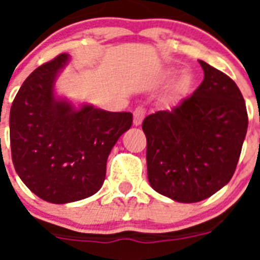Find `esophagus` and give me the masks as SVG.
<instances>
[{"instance_id": "obj_1", "label": "esophagus", "mask_w": 260, "mask_h": 260, "mask_svg": "<svg viewBox=\"0 0 260 260\" xmlns=\"http://www.w3.org/2000/svg\"><path fill=\"white\" fill-rule=\"evenodd\" d=\"M144 116H146V109L143 107H137L134 110V125H141L143 121Z\"/></svg>"}]
</instances>
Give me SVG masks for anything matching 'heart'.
I'll return each instance as SVG.
<instances>
[{"label": "heart", "mask_w": 260, "mask_h": 260, "mask_svg": "<svg viewBox=\"0 0 260 260\" xmlns=\"http://www.w3.org/2000/svg\"><path fill=\"white\" fill-rule=\"evenodd\" d=\"M176 75V71H167V74H165V78L167 79H172V78ZM190 84V77L187 74H183L182 77L180 78V80L177 82L176 87H174V95H178V93H181L182 91H185L186 87L189 86Z\"/></svg>", "instance_id": "obj_1"}]
</instances>
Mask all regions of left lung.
I'll return each mask as SVG.
<instances>
[{
  "label": "left lung",
  "mask_w": 260,
  "mask_h": 260,
  "mask_svg": "<svg viewBox=\"0 0 260 260\" xmlns=\"http://www.w3.org/2000/svg\"><path fill=\"white\" fill-rule=\"evenodd\" d=\"M199 63L204 79L194 93L142 123L150 185L181 203L210 198L231 181L249 123L237 84L204 61Z\"/></svg>",
  "instance_id": "8db88e82"
}]
</instances>
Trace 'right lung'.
<instances>
[{"instance_id": "right-lung-1", "label": "right lung", "mask_w": 260, "mask_h": 260, "mask_svg": "<svg viewBox=\"0 0 260 260\" xmlns=\"http://www.w3.org/2000/svg\"><path fill=\"white\" fill-rule=\"evenodd\" d=\"M70 61L62 53L39 66L10 109L11 158L23 183L39 198L63 204L88 198L104 183L107 160L132 127L130 112L79 108L57 98L54 83Z\"/></svg>"}]
</instances>
